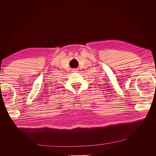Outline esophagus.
Listing matches in <instances>:
<instances>
[{
  "label": "esophagus",
  "mask_w": 156,
  "mask_h": 156,
  "mask_svg": "<svg viewBox=\"0 0 156 156\" xmlns=\"http://www.w3.org/2000/svg\"><path fill=\"white\" fill-rule=\"evenodd\" d=\"M72 72H77V70H76V69H73V70H72Z\"/></svg>",
  "instance_id": "1"
}]
</instances>
